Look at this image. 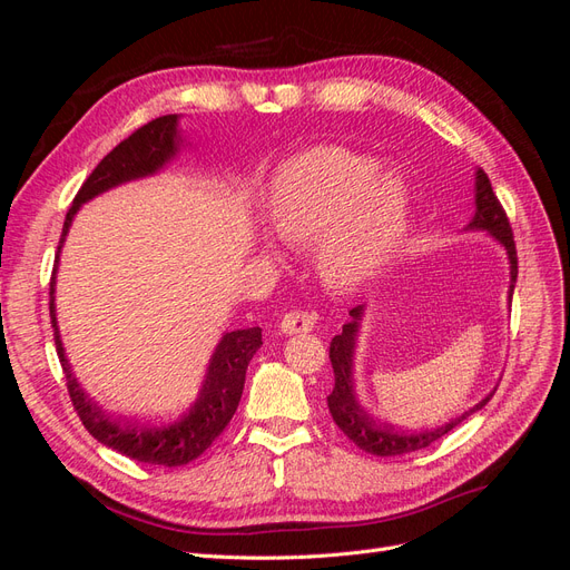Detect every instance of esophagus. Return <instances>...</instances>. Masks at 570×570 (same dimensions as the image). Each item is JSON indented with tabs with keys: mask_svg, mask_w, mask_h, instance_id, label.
<instances>
[{
	"mask_svg": "<svg viewBox=\"0 0 570 570\" xmlns=\"http://www.w3.org/2000/svg\"><path fill=\"white\" fill-rule=\"evenodd\" d=\"M316 325V316L308 314V312H287L281 321V331L287 333V335H297V333H308L314 331Z\"/></svg>",
	"mask_w": 570,
	"mask_h": 570,
	"instance_id": "esophagus-1",
	"label": "esophagus"
}]
</instances>
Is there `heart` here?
<instances>
[{
  "instance_id": "1",
  "label": "heart",
  "mask_w": 570,
  "mask_h": 570,
  "mask_svg": "<svg viewBox=\"0 0 570 570\" xmlns=\"http://www.w3.org/2000/svg\"><path fill=\"white\" fill-rule=\"evenodd\" d=\"M377 161L342 147H316L281 168L268 220L292 245H316L327 287L352 292L385 271L402 243L409 199L402 180L377 176Z\"/></svg>"
}]
</instances>
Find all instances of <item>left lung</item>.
I'll use <instances>...</instances> for the list:
<instances>
[{
	"label": "left lung",
	"mask_w": 570,
	"mask_h": 570,
	"mask_svg": "<svg viewBox=\"0 0 570 570\" xmlns=\"http://www.w3.org/2000/svg\"><path fill=\"white\" fill-rule=\"evenodd\" d=\"M471 230H485L490 233L497 243H502L507 254H509V264H511V285H509V302L515 287V278H519V256H515V243H513V233L509 226V218L504 206L499 204L497 195L492 193V183L488 178L485 170H475V216L469 223ZM352 321L342 325V333L333 337L331 342V364L335 373V387L327 396V409H331V416L337 423V428L347 435L358 450H364L375 456H400L409 452H419L425 450L440 438L463 423L471 413L480 411L485 406L492 394L490 392L485 400L478 402L473 409L463 411L461 416L452 419L450 423H444L440 428H430V430H416V433H404V430H394L387 425L375 423L364 406L358 404L356 392H354V350H356V335H358V323L361 316H364V306H354L350 312Z\"/></svg>",
	"instance_id": "obj_1"
}]
</instances>
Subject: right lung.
I'll return each mask as SVG.
<instances>
[{
	"instance_id": "add662e5",
	"label": "right lung",
	"mask_w": 570,
	"mask_h": 570,
	"mask_svg": "<svg viewBox=\"0 0 570 570\" xmlns=\"http://www.w3.org/2000/svg\"><path fill=\"white\" fill-rule=\"evenodd\" d=\"M180 132H178V116L168 114L149 120L147 126L137 128L124 142L116 145L105 159L97 164V168L88 176L78 189V195L71 204V209L66 214L63 230L59 239V252L66 239L68 228H71L73 216L78 214L85 202L92 197L107 193V189L130 183L137 178H145L157 174L170 159L176 157L180 149ZM59 252L55 271H51V283H49V316L51 325H55V342H57V354L61 361V368L66 373V387L71 394L73 409L80 416L82 425L88 428V433L101 442L111 446V450L126 454L128 459L151 463V465H168V469H176V465H185L195 461L209 450L212 442L223 433L237 411L239 396H243L245 387V373L252 356L256 350L262 347V327H247V331H233L220 337L218 347L209 361V368H206L204 383L199 390L197 402L189 406L183 419L176 423L166 425H142V423H128L109 416V413L101 411L68 366V358L63 354V344L57 325V306H55V283H57V264H59Z\"/></svg>"
}]
</instances>
